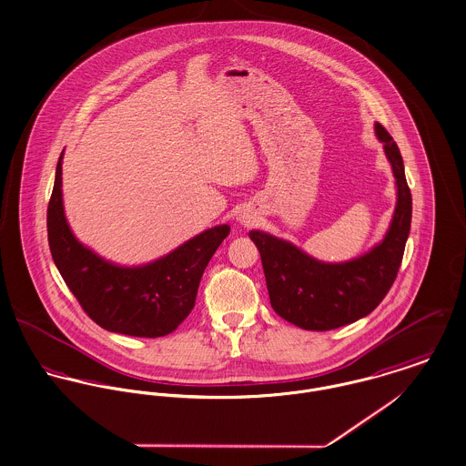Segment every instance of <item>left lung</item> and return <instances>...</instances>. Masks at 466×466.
I'll list each match as a JSON object with an SVG mask.
<instances>
[{
    "label": "left lung",
    "mask_w": 466,
    "mask_h": 466,
    "mask_svg": "<svg viewBox=\"0 0 466 466\" xmlns=\"http://www.w3.org/2000/svg\"><path fill=\"white\" fill-rule=\"evenodd\" d=\"M398 186V205L383 242L346 263H321L272 235L250 231L261 254L274 310L304 330H332L353 323L380 306L398 278L411 224V192L403 157L383 125H374Z\"/></svg>",
    "instance_id": "8db88e82"
}]
</instances>
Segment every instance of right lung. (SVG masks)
Instances as JSON below:
<instances>
[{
	"label": "right lung",
	"mask_w": 466,
	"mask_h": 466,
	"mask_svg": "<svg viewBox=\"0 0 466 466\" xmlns=\"http://www.w3.org/2000/svg\"><path fill=\"white\" fill-rule=\"evenodd\" d=\"M62 157L47 207V238L68 289L95 323L109 332L134 338L171 334L194 308L201 276L229 235V226L207 229L150 265L116 267L79 244L66 224Z\"/></svg>",
	"instance_id": "1"
}]
</instances>
